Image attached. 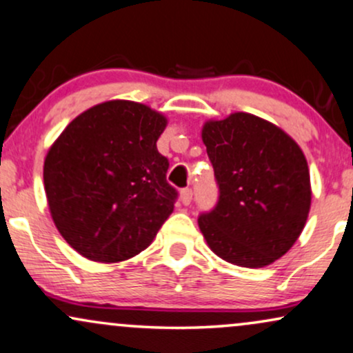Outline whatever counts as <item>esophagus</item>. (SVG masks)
Wrapping results in <instances>:
<instances>
[{"label": "esophagus", "instance_id": "34e87169", "mask_svg": "<svg viewBox=\"0 0 353 353\" xmlns=\"http://www.w3.org/2000/svg\"><path fill=\"white\" fill-rule=\"evenodd\" d=\"M190 201H192V189L190 188H185L181 190V202L184 203V205H189Z\"/></svg>", "mask_w": 353, "mask_h": 353}]
</instances>
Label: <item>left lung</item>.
Returning <instances> with one entry per match:
<instances>
[{
  "label": "left lung",
  "mask_w": 353,
  "mask_h": 353,
  "mask_svg": "<svg viewBox=\"0 0 353 353\" xmlns=\"http://www.w3.org/2000/svg\"><path fill=\"white\" fill-rule=\"evenodd\" d=\"M202 139L219 188L214 209L197 219L212 252L245 268L281 258L303 232L311 207L301 148L250 113L205 123Z\"/></svg>",
  "instance_id": "left-lung-1"
}]
</instances>
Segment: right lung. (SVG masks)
Here are the masks:
<instances>
[{
	"mask_svg": "<svg viewBox=\"0 0 353 353\" xmlns=\"http://www.w3.org/2000/svg\"><path fill=\"white\" fill-rule=\"evenodd\" d=\"M165 118L136 101L97 105L69 123L44 163L55 227L82 256L128 260L172 214L177 190L156 141Z\"/></svg>",
	"mask_w": 353,
	"mask_h": 353,
	"instance_id": "add662e5",
	"label": "right lung"
}]
</instances>
